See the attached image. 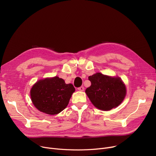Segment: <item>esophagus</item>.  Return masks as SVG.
<instances>
[{
	"label": "esophagus",
	"instance_id": "obj_1",
	"mask_svg": "<svg viewBox=\"0 0 156 156\" xmlns=\"http://www.w3.org/2000/svg\"><path fill=\"white\" fill-rule=\"evenodd\" d=\"M84 87H83V86H81V87H79V88H78V90L79 91H81V92H83V91H84Z\"/></svg>",
	"mask_w": 156,
	"mask_h": 156
}]
</instances>
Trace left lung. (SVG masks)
Listing matches in <instances>:
<instances>
[{
	"label": "left lung",
	"instance_id": "8db88e82",
	"mask_svg": "<svg viewBox=\"0 0 156 156\" xmlns=\"http://www.w3.org/2000/svg\"><path fill=\"white\" fill-rule=\"evenodd\" d=\"M91 85L85 92L93 105L102 111L116 108L123 101L126 94L125 85L119 77H112L97 73L90 76Z\"/></svg>",
	"mask_w": 156,
	"mask_h": 156
}]
</instances>
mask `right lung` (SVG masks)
Returning a JSON list of instances; mask_svg holds the SVG:
<instances>
[{
	"label": "right lung",
	"mask_w": 156,
	"mask_h": 156,
	"mask_svg": "<svg viewBox=\"0 0 156 156\" xmlns=\"http://www.w3.org/2000/svg\"><path fill=\"white\" fill-rule=\"evenodd\" d=\"M75 91L72 84H66L63 79L55 76L37 81L31 88L30 96L38 110L55 115L67 107Z\"/></svg>",
	"instance_id": "obj_1"
}]
</instances>
